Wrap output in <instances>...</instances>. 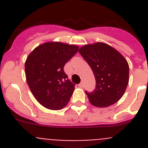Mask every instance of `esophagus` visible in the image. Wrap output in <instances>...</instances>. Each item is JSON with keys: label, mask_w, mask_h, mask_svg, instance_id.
Listing matches in <instances>:
<instances>
[{"label": "esophagus", "mask_w": 148, "mask_h": 148, "mask_svg": "<svg viewBox=\"0 0 148 148\" xmlns=\"http://www.w3.org/2000/svg\"><path fill=\"white\" fill-rule=\"evenodd\" d=\"M78 86H79L80 87H82H82H84V83H83V82H81V83L78 84Z\"/></svg>", "instance_id": "obj_1"}]
</instances>
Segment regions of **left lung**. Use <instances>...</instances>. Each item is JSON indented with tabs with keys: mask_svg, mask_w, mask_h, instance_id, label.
I'll return each mask as SVG.
<instances>
[{
	"mask_svg": "<svg viewBox=\"0 0 148 148\" xmlns=\"http://www.w3.org/2000/svg\"><path fill=\"white\" fill-rule=\"evenodd\" d=\"M79 53L91 67L95 88L85 91L90 102L99 108L109 107L124 95L129 82V65L125 58L110 46L95 43L80 48Z\"/></svg>",
	"mask_w": 148,
	"mask_h": 148,
	"instance_id": "left-lung-1",
	"label": "left lung"
}]
</instances>
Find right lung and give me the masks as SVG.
I'll return each instance as SVG.
<instances>
[{"label":"right lung","mask_w":148,"mask_h":148,"mask_svg":"<svg viewBox=\"0 0 148 148\" xmlns=\"http://www.w3.org/2000/svg\"><path fill=\"white\" fill-rule=\"evenodd\" d=\"M78 51L75 45L48 42L35 48L25 63V74L34 97L44 108H64L70 101L75 84L68 78L64 66Z\"/></svg>","instance_id":"right-lung-1"}]
</instances>
